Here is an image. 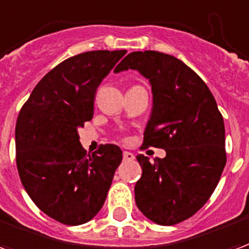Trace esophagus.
Instances as JSON below:
<instances>
[{
	"mask_svg": "<svg viewBox=\"0 0 249 249\" xmlns=\"http://www.w3.org/2000/svg\"><path fill=\"white\" fill-rule=\"evenodd\" d=\"M123 157H124L125 161H132V160L135 159V156H133V153H130V152H126V151H125L124 153H123Z\"/></svg>",
	"mask_w": 249,
	"mask_h": 249,
	"instance_id": "esophagus-1",
	"label": "esophagus"
}]
</instances>
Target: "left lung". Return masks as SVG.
I'll return each mask as SVG.
<instances>
[{
	"mask_svg": "<svg viewBox=\"0 0 249 249\" xmlns=\"http://www.w3.org/2000/svg\"><path fill=\"white\" fill-rule=\"evenodd\" d=\"M139 71L149 80L153 107L142 145L162 148L164 159L137 156L142 175L135 200L156 224L189 219L208 201L227 162L224 120L205 82L178 58L132 52L114 71Z\"/></svg>",
	"mask_w": 249,
	"mask_h": 249,
	"instance_id": "1",
	"label": "left lung"
}]
</instances>
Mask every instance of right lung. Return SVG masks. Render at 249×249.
Returning a JSON list of instances; mask_svg holds the SVG:
<instances>
[{"instance_id": "obj_1", "label": "right lung", "mask_w": 249, "mask_h": 249, "mask_svg": "<svg viewBox=\"0 0 249 249\" xmlns=\"http://www.w3.org/2000/svg\"><path fill=\"white\" fill-rule=\"evenodd\" d=\"M126 51L85 52L44 76L16 124L21 183L38 208L65 225L92 220L105 203L123 151L105 144L92 155L77 129L93 117L94 94Z\"/></svg>"}]
</instances>
